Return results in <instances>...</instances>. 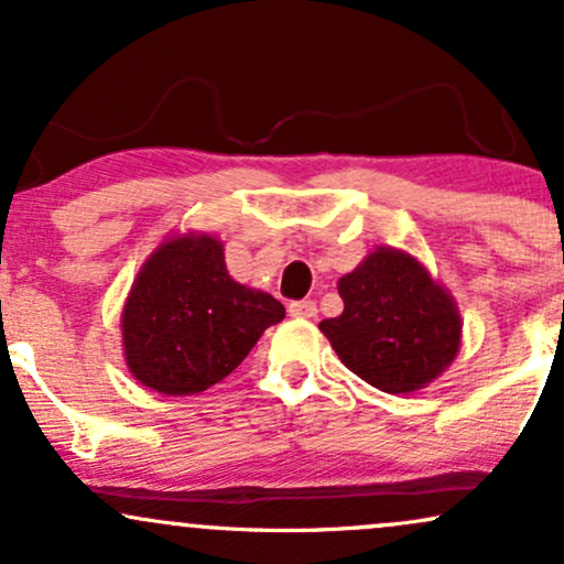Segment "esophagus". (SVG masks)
I'll return each mask as SVG.
<instances>
[{
	"label": "esophagus",
	"mask_w": 564,
	"mask_h": 564,
	"mask_svg": "<svg viewBox=\"0 0 564 564\" xmlns=\"http://www.w3.org/2000/svg\"><path fill=\"white\" fill-rule=\"evenodd\" d=\"M289 315L291 318H307L313 321L318 315V304L313 300H300V302H291L289 304Z\"/></svg>",
	"instance_id": "1"
}]
</instances>
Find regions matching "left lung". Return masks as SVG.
Here are the masks:
<instances>
[{
	"label": "left lung",
	"mask_w": 564,
	"mask_h": 564,
	"mask_svg": "<svg viewBox=\"0 0 564 564\" xmlns=\"http://www.w3.org/2000/svg\"><path fill=\"white\" fill-rule=\"evenodd\" d=\"M339 318L321 332L349 371L381 392H416L435 381L462 347V315L416 257L379 246L341 275Z\"/></svg>",
	"instance_id": "1"
}]
</instances>
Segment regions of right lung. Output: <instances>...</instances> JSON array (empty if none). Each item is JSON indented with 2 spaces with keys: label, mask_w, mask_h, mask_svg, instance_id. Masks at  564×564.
Segmentation results:
<instances>
[{
  "label": "right lung",
  "mask_w": 564,
  "mask_h": 564,
  "mask_svg": "<svg viewBox=\"0 0 564 564\" xmlns=\"http://www.w3.org/2000/svg\"><path fill=\"white\" fill-rule=\"evenodd\" d=\"M283 304L232 281L223 243L206 232L170 238L148 257L121 313L124 358L161 394L209 390L241 366Z\"/></svg>",
  "instance_id": "1"
}]
</instances>
